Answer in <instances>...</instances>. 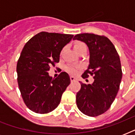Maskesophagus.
I'll return each mask as SVG.
<instances>
[{
    "label": "esophagus",
    "mask_w": 135,
    "mask_h": 135,
    "mask_svg": "<svg viewBox=\"0 0 135 135\" xmlns=\"http://www.w3.org/2000/svg\"><path fill=\"white\" fill-rule=\"evenodd\" d=\"M70 80H71V82H74V81H76V78H75V77H74V76H71V77H70Z\"/></svg>",
    "instance_id": "1"
}]
</instances>
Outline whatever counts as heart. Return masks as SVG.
Listing matches in <instances>:
<instances>
[{
  "label": "heart",
  "instance_id": "obj_1",
  "mask_svg": "<svg viewBox=\"0 0 135 135\" xmlns=\"http://www.w3.org/2000/svg\"><path fill=\"white\" fill-rule=\"evenodd\" d=\"M86 47L83 43H81V42H78L76 43L74 45V49L75 50H77L78 49L82 48V47ZM66 69L69 73L72 74H76L78 73V68L75 67V66H69L66 68Z\"/></svg>",
  "mask_w": 135,
  "mask_h": 135
}]
</instances>
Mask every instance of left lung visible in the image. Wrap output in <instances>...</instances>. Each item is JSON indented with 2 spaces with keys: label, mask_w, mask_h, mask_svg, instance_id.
Wrapping results in <instances>:
<instances>
[{
  "label": "left lung",
  "mask_w": 135,
  "mask_h": 135,
  "mask_svg": "<svg viewBox=\"0 0 135 135\" xmlns=\"http://www.w3.org/2000/svg\"><path fill=\"white\" fill-rule=\"evenodd\" d=\"M74 40L84 42L90 52L89 66L83 78L93 75L92 84H81L76 94V104L85 115L97 116L110 108L119 90L122 79L119 55L108 38L93 33L76 35Z\"/></svg>",
  "instance_id": "1"
}]
</instances>
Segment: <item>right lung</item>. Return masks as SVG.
I'll use <instances>...</instances> for the list:
<instances>
[{
    "label": "right lung",
    "instance_id": "obj_1",
    "mask_svg": "<svg viewBox=\"0 0 135 135\" xmlns=\"http://www.w3.org/2000/svg\"><path fill=\"white\" fill-rule=\"evenodd\" d=\"M74 35L41 32L24 45L17 64V82L25 104L37 113H47L58 107L71 80L61 72L52 78L48 71L59 61L61 50Z\"/></svg>",
    "mask_w": 135,
    "mask_h": 135
}]
</instances>
